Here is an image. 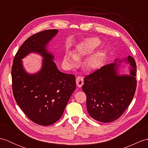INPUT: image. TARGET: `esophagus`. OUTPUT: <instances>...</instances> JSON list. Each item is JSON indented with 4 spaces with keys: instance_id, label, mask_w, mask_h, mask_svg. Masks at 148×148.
I'll use <instances>...</instances> for the list:
<instances>
[{
    "instance_id": "obj_1",
    "label": "esophagus",
    "mask_w": 148,
    "mask_h": 148,
    "mask_svg": "<svg viewBox=\"0 0 148 148\" xmlns=\"http://www.w3.org/2000/svg\"><path fill=\"white\" fill-rule=\"evenodd\" d=\"M76 84L78 87H81L83 86V84H84V79H83V77H81V76H78L76 77Z\"/></svg>"
}]
</instances>
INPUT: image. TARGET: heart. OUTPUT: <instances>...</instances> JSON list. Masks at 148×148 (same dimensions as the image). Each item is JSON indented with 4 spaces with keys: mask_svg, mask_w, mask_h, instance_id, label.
<instances>
[{
    "mask_svg": "<svg viewBox=\"0 0 148 148\" xmlns=\"http://www.w3.org/2000/svg\"><path fill=\"white\" fill-rule=\"evenodd\" d=\"M100 45V40L98 38H89L79 44L75 49L73 54L67 53L63 58V64L68 68L76 67L78 60L83 56H86L93 51ZM103 58V53L102 51L94 53L88 58L84 66L88 70H95L100 67Z\"/></svg>",
    "mask_w": 148,
    "mask_h": 148,
    "instance_id": "obj_1",
    "label": "heart"
}]
</instances>
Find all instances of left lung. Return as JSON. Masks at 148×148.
I'll use <instances>...</instances> for the list:
<instances>
[{"instance_id":"left-lung-1","label":"left lung","mask_w":148,"mask_h":148,"mask_svg":"<svg viewBox=\"0 0 148 148\" xmlns=\"http://www.w3.org/2000/svg\"><path fill=\"white\" fill-rule=\"evenodd\" d=\"M125 60L131 66L130 75H118V60L116 59L114 63L84 77L82 89L86 95L87 111L97 121L109 123L118 119L134 98L137 86L136 64L130 56Z\"/></svg>"}]
</instances>
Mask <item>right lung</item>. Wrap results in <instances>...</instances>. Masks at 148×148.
<instances>
[{"label": "right lung", "mask_w": 148, "mask_h": 148, "mask_svg": "<svg viewBox=\"0 0 148 148\" xmlns=\"http://www.w3.org/2000/svg\"><path fill=\"white\" fill-rule=\"evenodd\" d=\"M58 33L56 29L34 34L21 45L16 54L12 66V88L14 99L31 121L48 126L61 118L69 99L76 88L73 74L58 71L53 56L46 46ZM30 52L43 57L41 71L28 74L21 59Z\"/></svg>", "instance_id": "1"}]
</instances>
